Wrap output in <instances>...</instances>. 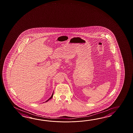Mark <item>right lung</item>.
<instances>
[{"mask_svg": "<svg viewBox=\"0 0 133 133\" xmlns=\"http://www.w3.org/2000/svg\"><path fill=\"white\" fill-rule=\"evenodd\" d=\"M53 93H54L53 92V93H52V95H51V97H50L49 98V99H48L47 101H45V102H47V101H49L50 99H51L52 98V97H53Z\"/></svg>", "mask_w": 133, "mask_h": 133, "instance_id": "obj_1", "label": "right lung"}]
</instances>
